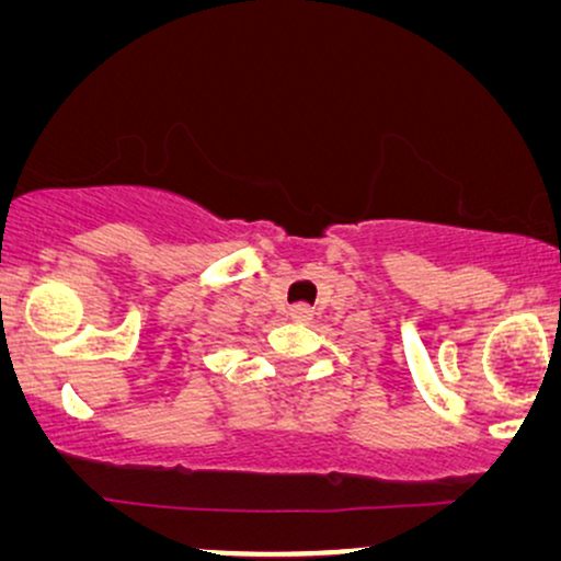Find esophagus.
<instances>
[{
	"label": "esophagus",
	"mask_w": 561,
	"mask_h": 561,
	"mask_svg": "<svg viewBox=\"0 0 561 561\" xmlns=\"http://www.w3.org/2000/svg\"><path fill=\"white\" fill-rule=\"evenodd\" d=\"M288 317H291L294 322H307L309 317H312V309H309L307 304H294V307L288 309Z\"/></svg>",
	"instance_id": "esophagus-1"
}]
</instances>
